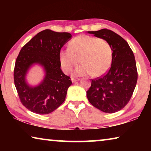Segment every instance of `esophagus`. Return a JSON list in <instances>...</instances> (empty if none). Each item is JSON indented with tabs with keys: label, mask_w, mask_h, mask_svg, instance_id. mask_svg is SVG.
<instances>
[{
	"label": "esophagus",
	"mask_w": 151,
	"mask_h": 151,
	"mask_svg": "<svg viewBox=\"0 0 151 151\" xmlns=\"http://www.w3.org/2000/svg\"><path fill=\"white\" fill-rule=\"evenodd\" d=\"M79 80H80V78H75V77L71 78V81H72V83H75V82L78 81Z\"/></svg>",
	"instance_id": "34e87169"
}]
</instances>
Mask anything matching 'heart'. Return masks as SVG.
Returning <instances> with one entry per match:
<instances>
[{
  "mask_svg": "<svg viewBox=\"0 0 151 151\" xmlns=\"http://www.w3.org/2000/svg\"><path fill=\"white\" fill-rule=\"evenodd\" d=\"M60 62L63 70L68 73L81 61L82 65L75 70L78 76L91 75L100 76L111 67L112 50L106 40L88 35L75 37L69 43V48L60 51Z\"/></svg>",
  "mask_w": 151,
  "mask_h": 151,
  "instance_id": "1",
  "label": "heart"
}]
</instances>
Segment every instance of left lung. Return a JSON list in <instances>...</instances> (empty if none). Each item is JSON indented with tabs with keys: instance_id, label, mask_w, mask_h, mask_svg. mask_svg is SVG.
<instances>
[{
	"instance_id": "left-lung-1",
	"label": "left lung",
	"mask_w": 151,
	"mask_h": 151,
	"mask_svg": "<svg viewBox=\"0 0 151 151\" xmlns=\"http://www.w3.org/2000/svg\"><path fill=\"white\" fill-rule=\"evenodd\" d=\"M88 33L109 43L112 60L106 75L92 80L86 96L96 109L114 113L129 103L137 85L138 74L133 52L123 38L111 30L103 29Z\"/></svg>"
}]
</instances>
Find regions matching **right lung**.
Masks as SVG:
<instances>
[{
    "mask_svg": "<svg viewBox=\"0 0 151 151\" xmlns=\"http://www.w3.org/2000/svg\"><path fill=\"white\" fill-rule=\"evenodd\" d=\"M72 35L46 29L38 33L20 50L14 70V81L22 104L32 112L49 114L65 100L72 84L60 68V51ZM42 66L45 75L37 86L27 83L26 76L33 65Z\"/></svg>",
    "mask_w": 151,
    "mask_h": 151,
    "instance_id": "1",
    "label": "right lung"
}]
</instances>
